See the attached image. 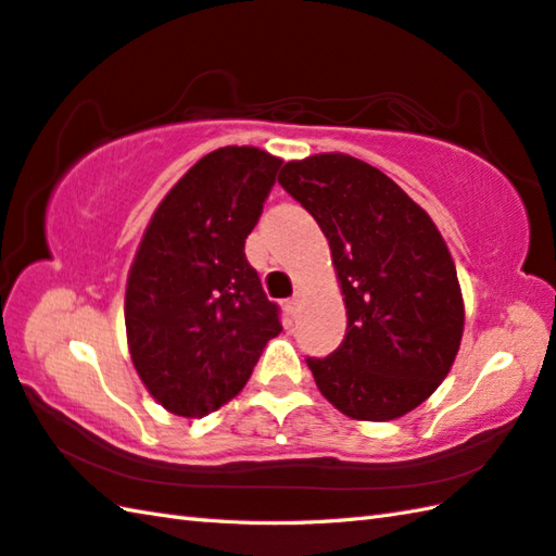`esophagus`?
Returning a JSON list of instances; mask_svg holds the SVG:
<instances>
[{
    "mask_svg": "<svg viewBox=\"0 0 556 556\" xmlns=\"http://www.w3.org/2000/svg\"><path fill=\"white\" fill-rule=\"evenodd\" d=\"M300 302H302V294H300V292H298V294H292L290 300H286V312H288L290 316L298 314V309H300Z\"/></svg>",
    "mask_w": 556,
    "mask_h": 556,
    "instance_id": "34e87169",
    "label": "esophagus"
}]
</instances>
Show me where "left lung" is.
I'll use <instances>...</instances> for the list:
<instances>
[{
	"label": "left lung",
	"instance_id": "left-lung-1",
	"mask_svg": "<svg viewBox=\"0 0 556 556\" xmlns=\"http://www.w3.org/2000/svg\"><path fill=\"white\" fill-rule=\"evenodd\" d=\"M278 182L319 223L345 302L343 343L307 357L316 387L353 420L415 410L446 379L466 319L444 237L393 179L353 155L286 163Z\"/></svg>",
	"mask_w": 556,
	"mask_h": 556
}]
</instances>
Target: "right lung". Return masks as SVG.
<instances>
[{
	"mask_svg": "<svg viewBox=\"0 0 556 556\" xmlns=\"http://www.w3.org/2000/svg\"><path fill=\"white\" fill-rule=\"evenodd\" d=\"M280 157L225 146L167 191L124 298L136 371L165 410L203 417L235 399L276 338L280 309L244 256Z\"/></svg>",
	"mask_w": 556,
	"mask_h": 556,
	"instance_id": "add662e5",
	"label": "right lung"
}]
</instances>
